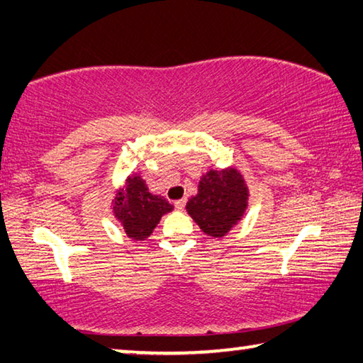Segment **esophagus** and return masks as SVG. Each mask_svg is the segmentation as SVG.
Wrapping results in <instances>:
<instances>
[{
    "label": "esophagus",
    "mask_w": 363,
    "mask_h": 363,
    "mask_svg": "<svg viewBox=\"0 0 363 363\" xmlns=\"http://www.w3.org/2000/svg\"><path fill=\"white\" fill-rule=\"evenodd\" d=\"M174 206L177 208V210H184V208H186V200H176L174 201Z\"/></svg>",
    "instance_id": "1"
}]
</instances>
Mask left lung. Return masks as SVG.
I'll return each instance as SVG.
<instances>
[{
  "label": "left lung",
  "mask_w": 363,
  "mask_h": 363,
  "mask_svg": "<svg viewBox=\"0 0 363 363\" xmlns=\"http://www.w3.org/2000/svg\"><path fill=\"white\" fill-rule=\"evenodd\" d=\"M248 195L240 171L210 169L201 176L199 194L187 201L186 210L206 235L220 238L243 218Z\"/></svg>",
  "instance_id": "8db88e82"
}]
</instances>
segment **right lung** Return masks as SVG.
<instances>
[{
  "label": "right lung",
  "instance_id": "1",
  "mask_svg": "<svg viewBox=\"0 0 363 363\" xmlns=\"http://www.w3.org/2000/svg\"><path fill=\"white\" fill-rule=\"evenodd\" d=\"M113 214L120 220L126 235L133 240H145L155 229L163 214L173 211L162 195L149 192L145 181L138 174L128 176L125 186L116 190Z\"/></svg>",
  "mask_w": 363,
  "mask_h": 363
}]
</instances>
